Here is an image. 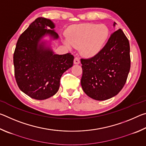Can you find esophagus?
Segmentation results:
<instances>
[{"label":"esophagus","instance_id":"34e87169","mask_svg":"<svg viewBox=\"0 0 146 146\" xmlns=\"http://www.w3.org/2000/svg\"><path fill=\"white\" fill-rule=\"evenodd\" d=\"M80 62V59L78 57H75V59H74V64H79Z\"/></svg>","mask_w":146,"mask_h":146}]
</instances>
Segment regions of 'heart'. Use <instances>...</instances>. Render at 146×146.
Instances as JSON below:
<instances>
[{"label": "heart", "instance_id": "heart-1", "mask_svg": "<svg viewBox=\"0 0 146 146\" xmlns=\"http://www.w3.org/2000/svg\"><path fill=\"white\" fill-rule=\"evenodd\" d=\"M68 48L79 47L80 52L86 57H92L100 53L110 36V30L104 24H82L73 26L67 32Z\"/></svg>", "mask_w": 146, "mask_h": 146}]
</instances>
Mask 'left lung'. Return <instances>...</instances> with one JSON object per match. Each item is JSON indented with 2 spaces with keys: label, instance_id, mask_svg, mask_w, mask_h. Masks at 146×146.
Segmentation results:
<instances>
[{
  "label": "left lung",
  "instance_id": "obj_1",
  "mask_svg": "<svg viewBox=\"0 0 146 146\" xmlns=\"http://www.w3.org/2000/svg\"><path fill=\"white\" fill-rule=\"evenodd\" d=\"M116 24L114 23L113 26ZM80 61V83L84 93L97 100L110 99L117 95L126 82L131 65L129 40L122 29H118L100 53Z\"/></svg>",
  "mask_w": 146,
  "mask_h": 146
}]
</instances>
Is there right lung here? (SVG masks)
Wrapping results in <instances>:
<instances>
[{"mask_svg":"<svg viewBox=\"0 0 146 146\" xmlns=\"http://www.w3.org/2000/svg\"><path fill=\"white\" fill-rule=\"evenodd\" d=\"M51 20L38 17L19 36L13 54L15 76L23 93L36 100H45L58 91L62 74L71 68L74 56L71 53L55 54L47 41L58 38Z\"/></svg>","mask_w":146,"mask_h":146,"instance_id":"1","label":"right lung"}]
</instances>
